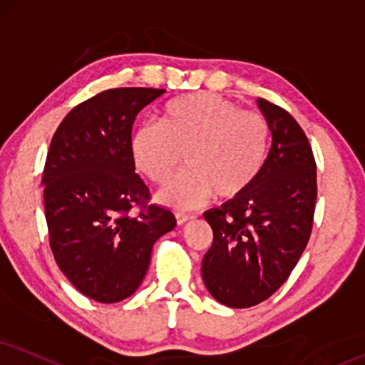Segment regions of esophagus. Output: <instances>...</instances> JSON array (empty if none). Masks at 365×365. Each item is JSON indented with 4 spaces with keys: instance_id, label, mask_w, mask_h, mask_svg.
I'll return each instance as SVG.
<instances>
[{
    "instance_id": "obj_1",
    "label": "esophagus",
    "mask_w": 365,
    "mask_h": 365,
    "mask_svg": "<svg viewBox=\"0 0 365 365\" xmlns=\"http://www.w3.org/2000/svg\"><path fill=\"white\" fill-rule=\"evenodd\" d=\"M192 217H190V215H182V213H175V222H178V225H184L186 222H190Z\"/></svg>"
}]
</instances>
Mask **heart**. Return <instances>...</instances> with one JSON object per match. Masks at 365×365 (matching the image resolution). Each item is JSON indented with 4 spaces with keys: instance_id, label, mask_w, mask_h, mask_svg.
<instances>
[{
    "instance_id": "heart-1",
    "label": "heart",
    "mask_w": 365,
    "mask_h": 365,
    "mask_svg": "<svg viewBox=\"0 0 365 365\" xmlns=\"http://www.w3.org/2000/svg\"><path fill=\"white\" fill-rule=\"evenodd\" d=\"M135 165L155 186L187 170L159 192L162 205L195 210L211 196L235 201L262 173L269 123L260 113L213 93L178 98L162 111L160 125H142L132 137Z\"/></svg>"
}]
</instances>
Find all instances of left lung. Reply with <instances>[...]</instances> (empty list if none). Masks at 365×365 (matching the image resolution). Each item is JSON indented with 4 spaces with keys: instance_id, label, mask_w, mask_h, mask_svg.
Here are the masks:
<instances>
[{
    "instance_id": "left-lung-1",
    "label": "left lung",
    "mask_w": 365,
    "mask_h": 365,
    "mask_svg": "<svg viewBox=\"0 0 365 365\" xmlns=\"http://www.w3.org/2000/svg\"><path fill=\"white\" fill-rule=\"evenodd\" d=\"M272 133L252 187L206 211L213 244L201 274L210 294L230 308L262 303L284 284L303 254L317 205V162L307 133L284 108L259 98Z\"/></svg>"
}]
</instances>
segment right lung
Masks as SVG:
<instances>
[{
    "instance_id": "add662e5",
    "label": "right lung",
    "mask_w": 365,
    "mask_h": 365,
    "mask_svg": "<svg viewBox=\"0 0 365 365\" xmlns=\"http://www.w3.org/2000/svg\"><path fill=\"white\" fill-rule=\"evenodd\" d=\"M164 93H98L66 115L48 147L42 174L48 244L64 276L98 303L132 296L155 240L175 227L169 210L150 203L130 145L137 115Z\"/></svg>"
}]
</instances>
